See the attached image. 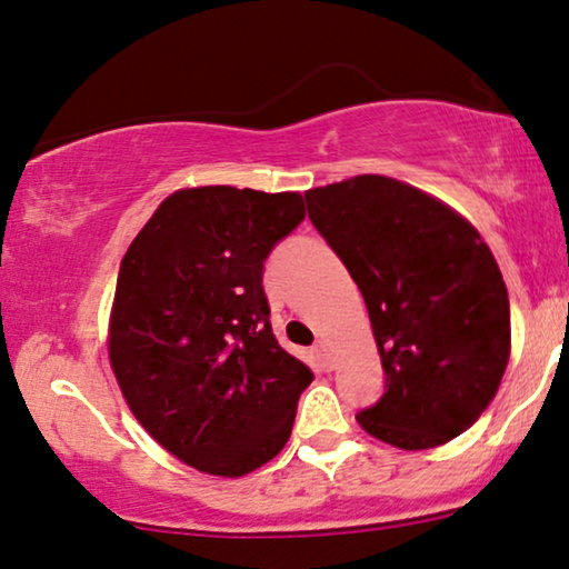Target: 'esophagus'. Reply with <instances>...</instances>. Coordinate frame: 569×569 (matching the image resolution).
Instances as JSON below:
<instances>
[{
	"instance_id": "esophagus-1",
	"label": "esophagus",
	"mask_w": 569,
	"mask_h": 569,
	"mask_svg": "<svg viewBox=\"0 0 569 569\" xmlns=\"http://www.w3.org/2000/svg\"><path fill=\"white\" fill-rule=\"evenodd\" d=\"M313 352L318 357V362H321V368L329 370L331 368V349H329V345H326V341H316Z\"/></svg>"
}]
</instances>
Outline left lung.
<instances>
[{
  "label": "left lung",
  "instance_id": "8db88e82",
  "mask_svg": "<svg viewBox=\"0 0 569 569\" xmlns=\"http://www.w3.org/2000/svg\"><path fill=\"white\" fill-rule=\"evenodd\" d=\"M308 217L360 287L383 396L357 415L403 450L458 438L495 399L510 302L492 251L453 209L386 176L310 189Z\"/></svg>",
  "mask_w": 569,
  "mask_h": 569
}]
</instances>
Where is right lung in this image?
Wrapping results in <instances>:
<instances>
[{
    "label": "right lung",
    "instance_id": "obj_1",
    "mask_svg": "<svg viewBox=\"0 0 569 569\" xmlns=\"http://www.w3.org/2000/svg\"><path fill=\"white\" fill-rule=\"evenodd\" d=\"M300 193L176 191L121 261L108 352L139 425L193 469L243 477L290 440L313 372L271 331L263 261Z\"/></svg>",
    "mask_w": 569,
    "mask_h": 569
}]
</instances>
